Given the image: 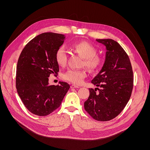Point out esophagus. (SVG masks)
<instances>
[{"label":"esophagus","instance_id":"obj_1","mask_svg":"<svg viewBox=\"0 0 150 150\" xmlns=\"http://www.w3.org/2000/svg\"><path fill=\"white\" fill-rule=\"evenodd\" d=\"M70 88L73 89V88H79V86H78L75 84H72L70 86Z\"/></svg>","mask_w":150,"mask_h":150}]
</instances>
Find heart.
Segmentation results:
<instances>
[{
	"label": "heart",
	"mask_w": 150,
	"mask_h": 150,
	"mask_svg": "<svg viewBox=\"0 0 150 150\" xmlns=\"http://www.w3.org/2000/svg\"><path fill=\"white\" fill-rule=\"evenodd\" d=\"M73 50L83 58L82 66L87 67L91 72L97 70L103 64V59L98 54L92 45L87 42H80L73 45ZM55 60L58 64L64 66L67 61V52L64 46L61 45L55 52ZM86 76L84 69H69L63 74L64 80L75 84H81Z\"/></svg>",
	"instance_id": "obj_1"
}]
</instances>
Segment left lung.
<instances>
[{
	"mask_svg": "<svg viewBox=\"0 0 150 150\" xmlns=\"http://www.w3.org/2000/svg\"><path fill=\"white\" fill-rule=\"evenodd\" d=\"M96 41L106 49L103 66L91 81L100 89H89V97L84 106L93 119L106 122L114 119L128 103L133 88V72L128 55L119 43L111 39Z\"/></svg>",
	"mask_w": 150,
	"mask_h": 150,
	"instance_id": "1",
	"label": "left lung"
}]
</instances>
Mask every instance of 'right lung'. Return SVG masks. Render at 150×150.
<instances>
[{
	"label": "right lung",
	"mask_w": 150,
	"mask_h": 150,
	"mask_svg": "<svg viewBox=\"0 0 150 150\" xmlns=\"http://www.w3.org/2000/svg\"><path fill=\"white\" fill-rule=\"evenodd\" d=\"M64 35L44 33L28 42L18 59L16 87L28 111L39 116L50 114L61 105L70 88L69 84H49L50 74L58 75L55 52L64 42Z\"/></svg>",
	"instance_id": "1"
}]
</instances>
